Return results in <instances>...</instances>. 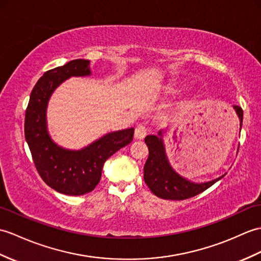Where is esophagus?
<instances>
[{"label": "esophagus", "instance_id": "esophagus-1", "mask_svg": "<svg viewBox=\"0 0 261 261\" xmlns=\"http://www.w3.org/2000/svg\"><path fill=\"white\" fill-rule=\"evenodd\" d=\"M145 136H147V128L142 124L137 125V128L135 130V138L138 139V140H141Z\"/></svg>", "mask_w": 261, "mask_h": 261}]
</instances>
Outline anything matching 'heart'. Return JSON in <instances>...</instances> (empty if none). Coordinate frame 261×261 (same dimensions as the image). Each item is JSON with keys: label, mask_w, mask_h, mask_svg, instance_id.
<instances>
[{"label": "heart", "mask_w": 261, "mask_h": 261, "mask_svg": "<svg viewBox=\"0 0 261 261\" xmlns=\"http://www.w3.org/2000/svg\"><path fill=\"white\" fill-rule=\"evenodd\" d=\"M184 89H182V87H178L177 89H174V91L175 92H180V91H182Z\"/></svg>", "instance_id": "b5f03b06"}]
</instances>
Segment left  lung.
<instances>
[{
    "instance_id": "8db88e82",
    "label": "left lung",
    "mask_w": 261,
    "mask_h": 261,
    "mask_svg": "<svg viewBox=\"0 0 261 261\" xmlns=\"http://www.w3.org/2000/svg\"><path fill=\"white\" fill-rule=\"evenodd\" d=\"M239 118L240 130L242 126L244 112L239 106H233ZM163 131H159L158 136L150 135L144 139L149 148V156L143 169V178L149 189L156 197L167 200H185L195 197L210 188L217 181L225 177V174L208 182L197 184L188 180L173 170L166 153L163 143Z\"/></svg>"
}]
</instances>
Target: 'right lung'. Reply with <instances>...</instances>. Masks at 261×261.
<instances>
[{
	"instance_id": "obj_1",
	"label": "right lung",
	"mask_w": 261,
	"mask_h": 261,
	"mask_svg": "<svg viewBox=\"0 0 261 261\" xmlns=\"http://www.w3.org/2000/svg\"><path fill=\"white\" fill-rule=\"evenodd\" d=\"M90 74V61L83 59L46 71L34 86L25 111L24 133L36 170L48 187L68 196L92 191L107 159L128 145L135 132L129 128L107 133L80 150L64 149L52 140L46 125V108L54 90L71 76Z\"/></svg>"
}]
</instances>
